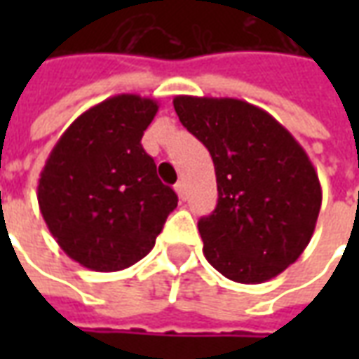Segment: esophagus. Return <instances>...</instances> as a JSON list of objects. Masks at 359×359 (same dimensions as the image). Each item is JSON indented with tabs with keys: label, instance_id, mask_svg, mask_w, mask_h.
<instances>
[{
	"label": "esophagus",
	"instance_id": "1",
	"mask_svg": "<svg viewBox=\"0 0 359 359\" xmlns=\"http://www.w3.org/2000/svg\"><path fill=\"white\" fill-rule=\"evenodd\" d=\"M175 190H177V194H179L180 200H187V184H184V180H179V182L175 184Z\"/></svg>",
	"mask_w": 359,
	"mask_h": 359
}]
</instances>
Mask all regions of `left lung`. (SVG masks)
<instances>
[{"label": "left lung", "instance_id": "left-lung-1", "mask_svg": "<svg viewBox=\"0 0 359 359\" xmlns=\"http://www.w3.org/2000/svg\"><path fill=\"white\" fill-rule=\"evenodd\" d=\"M180 123L210 149L217 208L198 221L203 256L242 285H259L294 264L321 210L316 167L269 113L234 97L177 95Z\"/></svg>", "mask_w": 359, "mask_h": 359}]
</instances>
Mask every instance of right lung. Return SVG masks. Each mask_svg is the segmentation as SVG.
<instances>
[{
  "mask_svg": "<svg viewBox=\"0 0 359 359\" xmlns=\"http://www.w3.org/2000/svg\"><path fill=\"white\" fill-rule=\"evenodd\" d=\"M151 97L118 94L61 134L38 180L42 217L67 256L86 269L121 271L148 254L179 198L157 177L142 136Z\"/></svg>",
  "mask_w": 359,
  "mask_h": 359,
  "instance_id": "1",
  "label": "right lung"
}]
</instances>
